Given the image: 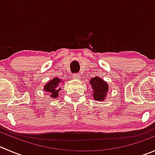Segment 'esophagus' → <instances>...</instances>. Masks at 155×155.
<instances>
[{
	"mask_svg": "<svg viewBox=\"0 0 155 155\" xmlns=\"http://www.w3.org/2000/svg\"><path fill=\"white\" fill-rule=\"evenodd\" d=\"M73 77L76 79H81V76L79 73H74L73 75Z\"/></svg>",
	"mask_w": 155,
	"mask_h": 155,
	"instance_id": "34e87169",
	"label": "esophagus"
}]
</instances>
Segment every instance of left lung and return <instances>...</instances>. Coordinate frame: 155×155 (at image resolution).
Here are the masks:
<instances>
[{"instance_id":"obj_1","label":"left lung","mask_w":155,"mask_h":155,"mask_svg":"<svg viewBox=\"0 0 155 155\" xmlns=\"http://www.w3.org/2000/svg\"><path fill=\"white\" fill-rule=\"evenodd\" d=\"M90 84L93 91L94 99L98 101H102L107 97V94L109 91V85L105 81L100 77H94L91 79Z\"/></svg>"}]
</instances>
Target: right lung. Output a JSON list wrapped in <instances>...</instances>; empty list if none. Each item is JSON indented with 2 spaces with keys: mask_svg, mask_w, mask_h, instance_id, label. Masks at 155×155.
<instances>
[{
  "mask_svg": "<svg viewBox=\"0 0 155 155\" xmlns=\"http://www.w3.org/2000/svg\"><path fill=\"white\" fill-rule=\"evenodd\" d=\"M62 81L58 78H53L52 80L49 82L44 86V91L50 94V97L52 98H56L58 96V92L61 90L59 87V84L61 83Z\"/></svg>",
  "mask_w": 155,
  "mask_h": 155,
  "instance_id": "add662e5",
  "label": "right lung"
}]
</instances>
